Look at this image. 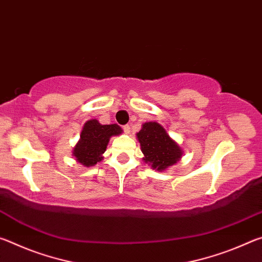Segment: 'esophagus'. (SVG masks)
I'll use <instances>...</instances> for the list:
<instances>
[{
  "label": "esophagus",
  "instance_id": "obj_1",
  "mask_svg": "<svg viewBox=\"0 0 262 262\" xmlns=\"http://www.w3.org/2000/svg\"><path fill=\"white\" fill-rule=\"evenodd\" d=\"M122 129H123V132L126 133V134H129L130 133V126L129 125H125L122 127Z\"/></svg>",
  "mask_w": 262,
  "mask_h": 262
}]
</instances>
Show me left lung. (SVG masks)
Here are the masks:
<instances>
[{"instance_id": "8db88e82", "label": "left lung", "mask_w": 262, "mask_h": 262, "mask_svg": "<svg viewBox=\"0 0 262 262\" xmlns=\"http://www.w3.org/2000/svg\"><path fill=\"white\" fill-rule=\"evenodd\" d=\"M143 152V161L157 171L174 165L183 156V150L171 139L159 123L151 121L142 125L136 134Z\"/></svg>"}]
</instances>
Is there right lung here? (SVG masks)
Masks as SVG:
<instances>
[{"label":"right lung","mask_w":262,"mask_h":262,"mask_svg":"<svg viewBox=\"0 0 262 262\" xmlns=\"http://www.w3.org/2000/svg\"><path fill=\"white\" fill-rule=\"evenodd\" d=\"M122 129L117 123L101 125L96 119H91L84 125L81 139L73 150L74 157L84 166H94L103 159L111 136L120 135Z\"/></svg>","instance_id":"add662e5"}]
</instances>
